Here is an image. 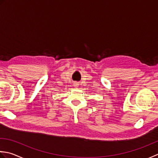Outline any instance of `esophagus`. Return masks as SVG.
Masks as SVG:
<instances>
[{
  "label": "esophagus",
  "instance_id": "esophagus-1",
  "mask_svg": "<svg viewBox=\"0 0 158 158\" xmlns=\"http://www.w3.org/2000/svg\"><path fill=\"white\" fill-rule=\"evenodd\" d=\"M78 85V84H77V83H76V84H75V86H77Z\"/></svg>",
  "mask_w": 158,
  "mask_h": 158
}]
</instances>
